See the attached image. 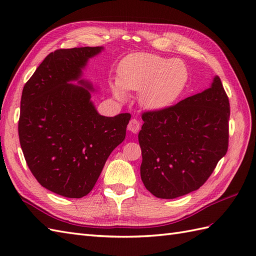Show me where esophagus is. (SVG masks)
Here are the masks:
<instances>
[{"label": "esophagus", "mask_w": 256, "mask_h": 256, "mask_svg": "<svg viewBox=\"0 0 256 256\" xmlns=\"http://www.w3.org/2000/svg\"><path fill=\"white\" fill-rule=\"evenodd\" d=\"M140 122L138 121L136 118H132L131 121L128 122V130L130 132L132 133H138L140 131Z\"/></svg>", "instance_id": "obj_1"}]
</instances>
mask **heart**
Listing matches in <instances>:
<instances>
[{
    "instance_id": "heart-1",
    "label": "heart",
    "mask_w": 256,
    "mask_h": 256,
    "mask_svg": "<svg viewBox=\"0 0 256 256\" xmlns=\"http://www.w3.org/2000/svg\"><path fill=\"white\" fill-rule=\"evenodd\" d=\"M188 69L179 59H167L152 54H136L122 60L118 81L112 89L118 99L125 90L140 92V102L145 108L164 110L175 103L188 84Z\"/></svg>"
}]
</instances>
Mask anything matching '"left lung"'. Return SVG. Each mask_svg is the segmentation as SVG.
Returning <instances> with one entry per match:
<instances>
[{"label": "left lung", "instance_id": "left-lung-1", "mask_svg": "<svg viewBox=\"0 0 256 256\" xmlns=\"http://www.w3.org/2000/svg\"><path fill=\"white\" fill-rule=\"evenodd\" d=\"M142 118L140 178L157 198L199 189L226 154L230 103L218 76L209 89Z\"/></svg>", "mask_w": 256, "mask_h": 256}]
</instances>
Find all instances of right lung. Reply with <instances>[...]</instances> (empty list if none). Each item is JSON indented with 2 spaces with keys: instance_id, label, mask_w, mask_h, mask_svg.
Segmentation results:
<instances>
[{
  "instance_id": "1",
  "label": "right lung",
  "mask_w": 256,
  "mask_h": 256,
  "mask_svg": "<svg viewBox=\"0 0 256 256\" xmlns=\"http://www.w3.org/2000/svg\"><path fill=\"white\" fill-rule=\"evenodd\" d=\"M102 50L50 52L22 92L18 136L26 164L42 187L67 198L91 192L131 118L130 113L100 116L90 100L92 86L68 84L80 79L88 59Z\"/></svg>"
}]
</instances>
